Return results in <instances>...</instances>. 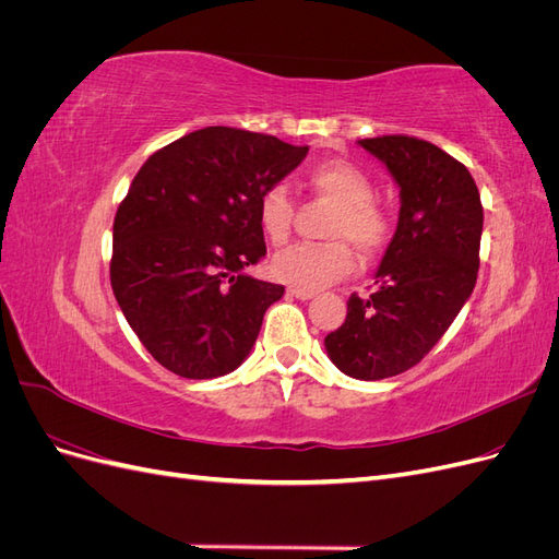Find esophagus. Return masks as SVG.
Wrapping results in <instances>:
<instances>
[{
    "label": "esophagus",
    "mask_w": 559,
    "mask_h": 559,
    "mask_svg": "<svg viewBox=\"0 0 559 559\" xmlns=\"http://www.w3.org/2000/svg\"><path fill=\"white\" fill-rule=\"evenodd\" d=\"M289 294L298 300H310V298L317 296L314 289H306V286H289Z\"/></svg>",
    "instance_id": "obj_1"
}]
</instances>
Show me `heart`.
<instances>
[{
	"mask_svg": "<svg viewBox=\"0 0 559 559\" xmlns=\"http://www.w3.org/2000/svg\"><path fill=\"white\" fill-rule=\"evenodd\" d=\"M310 189L337 205L331 218V238L352 240L366 257L376 253L389 238V218L373 200L376 186L357 165L347 160H324L308 173ZM259 226L273 245H282L292 233L294 198L284 183H273L259 198ZM296 242L273 259V273L282 282L306 289L333 284L347 277L357 259L349 242Z\"/></svg>",
	"mask_w": 559,
	"mask_h": 559,
	"instance_id": "b5f03b06",
	"label": "heart"
}]
</instances>
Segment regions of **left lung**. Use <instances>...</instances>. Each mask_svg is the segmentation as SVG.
<instances>
[{"mask_svg":"<svg viewBox=\"0 0 559 559\" xmlns=\"http://www.w3.org/2000/svg\"><path fill=\"white\" fill-rule=\"evenodd\" d=\"M359 144L399 183V226L368 298L352 294L331 361L357 380L403 373L427 357L478 280L483 205L466 167L431 142L382 134Z\"/></svg>","mask_w":559,"mask_h":559,"instance_id":"obj_1","label":"left lung"}]
</instances>
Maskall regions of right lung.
Masks as SVG:
<instances>
[{
    "instance_id": "right-lung-1",
    "label": "right lung",
    "mask_w": 559,
    "mask_h": 559,
    "mask_svg": "<svg viewBox=\"0 0 559 559\" xmlns=\"http://www.w3.org/2000/svg\"><path fill=\"white\" fill-rule=\"evenodd\" d=\"M308 146L210 126L140 167L114 218L111 289L160 366L189 380L222 378L257 343L282 284L247 275L265 257L261 193Z\"/></svg>"
}]
</instances>
